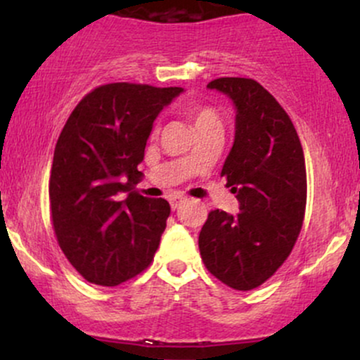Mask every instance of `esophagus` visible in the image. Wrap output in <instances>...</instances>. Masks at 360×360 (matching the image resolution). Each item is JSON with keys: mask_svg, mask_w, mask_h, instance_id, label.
<instances>
[{"mask_svg": "<svg viewBox=\"0 0 360 360\" xmlns=\"http://www.w3.org/2000/svg\"><path fill=\"white\" fill-rule=\"evenodd\" d=\"M184 201H186L184 196H172V198H171V208H172V210H177L181 205L184 203Z\"/></svg>", "mask_w": 360, "mask_h": 360, "instance_id": "34e87169", "label": "esophagus"}]
</instances>
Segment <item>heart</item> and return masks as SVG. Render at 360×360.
<instances>
[{
  "label": "heart",
  "mask_w": 360,
  "mask_h": 360,
  "mask_svg": "<svg viewBox=\"0 0 360 360\" xmlns=\"http://www.w3.org/2000/svg\"><path fill=\"white\" fill-rule=\"evenodd\" d=\"M184 113L188 115V118L191 120L196 127V130H203L206 127L212 125H220L221 127V120L218 117V113L213 108L206 105H200V103H189L188 106L184 108Z\"/></svg>",
  "instance_id": "1"
}]
</instances>
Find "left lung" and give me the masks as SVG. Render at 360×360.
<instances>
[{
    "instance_id": "1",
    "label": "left lung",
    "mask_w": 360,
    "mask_h": 360,
    "mask_svg": "<svg viewBox=\"0 0 360 360\" xmlns=\"http://www.w3.org/2000/svg\"><path fill=\"white\" fill-rule=\"evenodd\" d=\"M208 88L235 106V139L221 176L240 210L210 212L198 245L214 278L249 291L283 266L301 232L307 206L303 147L291 118L257 81L220 77Z\"/></svg>"
}]
</instances>
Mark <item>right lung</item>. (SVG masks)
I'll return each mask as SVG.
<instances>
[{
    "label": "right lung",
    "mask_w": 360,
    "mask_h": 360,
    "mask_svg": "<svg viewBox=\"0 0 360 360\" xmlns=\"http://www.w3.org/2000/svg\"><path fill=\"white\" fill-rule=\"evenodd\" d=\"M183 91L100 86L62 128L49 181L52 223L62 252L89 283L117 286L154 259L171 206L131 189L155 118Z\"/></svg>",
    "instance_id": "obj_1"
}]
</instances>
